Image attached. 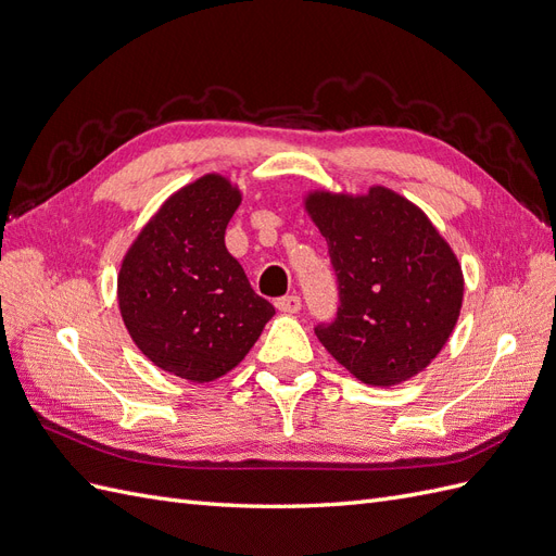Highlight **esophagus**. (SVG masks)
<instances>
[{
  "mask_svg": "<svg viewBox=\"0 0 556 556\" xmlns=\"http://www.w3.org/2000/svg\"><path fill=\"white\" fill-rule=\"evenodd\" d=\"M276 308L280 313H299L301 308V299L296 294H288V296H280L276 299Z\"/></svg>",
  "mask_w": 556,
  "mask_h": 556,
  "instance_id": "obj_1",
  "label": "esophagus"
}]
</instances>
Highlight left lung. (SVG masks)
<instances>
[{
    "mask_svg": "<svg viewBox=\"0 0 556 556\" xmlns=\"http://www.w3.org/2000/svg\"><path fill=\"white\" fill-rule=\"evenodd\" d=\"M306 211L327 239L341 306L315 336L357 380L406 382L431 364L457 325L462 266L429 217L380 188L311 192Z\"/></svg>",
    "mask_w": 556,
    "mask_h": 556,
    "instance_id": "obj_1",
    "label": "left lung"
}]
</instances>
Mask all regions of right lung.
I'll use <instances>...</instances> for the list:
<instances>
[{"mask_svg": "<svg viewBox=\"0 0 556 556\" xmlns=\"http://www.w3.org/2000/svg\"><path fill=\"white\" fill-rule=\"evenodd\" d=\"M241 192L206 174L164 201L117 274V304L143 355L190 382H211L255 345L276 308L255 294L225 245Z\"/></svg>", "mask_w": 556, "mask_h": 556, "instance_id": "1", "label": "right lung"}]
</instances>
